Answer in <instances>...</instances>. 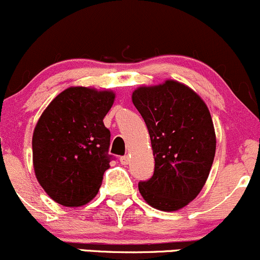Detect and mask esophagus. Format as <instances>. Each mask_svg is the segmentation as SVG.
I'll return each instance as SVG.
<instances>
[{
	"label": "esophagus",
	"mask_w": 260,
	"mask_h": 260,
	"mask_svg": "<svg viewBox=\"0 0 260 260\" xmlns=\"http://www.w3.org/2000/svg\"><path fill=\"white\" fill-rule=\"evenodd\" d=\"M119 162H121L122 166H127L129 163V157L128 155H124V157L119 158Z\"/></svg>",
	"instance_id": "esophagus-1"
}]
</instances>
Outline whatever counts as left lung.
I'll list each match as a JSON object with an SVG mask.
<instances>
[{
  "instance_id": "obj_1",
  "label": "left lung",
  "mask_w": 260,
  "mask_h": 260,
  "mask_svg": "<svg viewBox=\"0 0 260 260\" xmlns=\"http://www.w3.org/2000/svg\"><path fill=\"white\" fill-rule=\"evenodd\" d=\"M132 102L148 128L154 173L138 189L155 209L184 208L208 179L215 155L214 125L206 102L187 84L166 80L139 86Z\"/></svg>"
}]
</instances>
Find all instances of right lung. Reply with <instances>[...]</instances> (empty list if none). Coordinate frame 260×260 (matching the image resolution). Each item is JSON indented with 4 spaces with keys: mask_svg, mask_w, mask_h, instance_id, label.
Returning <instances> with one entry per match:
<instances>
[{
    "mask_svg": "<svg viewBox=\"0 0 260 260\" xmlns=\"http://www.w3.org/2000/svg\"><path fill=\"white\" fill-rule=\"evenodd\" d=\"M111 89L73 86L52 100L32 137V162L41 187L64 207L97 196L109 168V138L103 118L113 106Z\"/></svg>",
    "mask_w": 260,
    "mask_h": 260,
    "instance_id": "1",
    "label": "right lung"
}]
</instances>
